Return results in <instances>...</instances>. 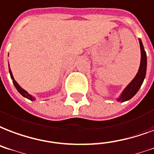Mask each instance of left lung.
Returning <instances> with one entry per match:
<instances>
[{
  "label": "left lung",
  "instance_id": "1",
  "mask_svg": "<svg viewBox=\"0 0 154 154\" xmlns=\"http://www.w3.org/2000/svg\"><path fill=\"white\" fill-rule=\"evenodd\" d=\"M140 47V51H141V58H140V64L139 70L138 72L134 77V79L130 82L128 85L127 86L124 90L122 92L121 95L119 96L117 100L119 102H125L133 97V96L139 90L141 85H142L144 79L146 74V69H147V56H146V52L144 49V46L142 44V42L140 39H139Z\"/></svg>",
  "mask_w": 154,
  "mask_h": 154
}]
</instances>
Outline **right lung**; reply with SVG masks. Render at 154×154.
I'll list each match as a JSON object with an SVG mask.
<instances>
[{
    "mask_svg": "<svg viewBox=\"0 0 154 154\" xmlns=\"http://www.w3.org/2000/svg\"><path fill=\"white\" fill-rule=\"evenodd\" d=\"M9 69V74H10V77H11V79L13 80V83H14V86L16 87V89H17V90L18 91V92L22 94L23 97H25V98H28V99H30V100L31 101H34L35 99V98H34L33 96H31L30 94H28L27 91H26L25 90H23L21 86H20L18 84H17V82H16L14 80V77H13V74H12V72L11 70H10V69Z\"/></svg>",
    "mask_w": 154,
    "mask_h": 154,
    "instance_id": "obj_1",
    "label": "right lung"
}]
</instances>
